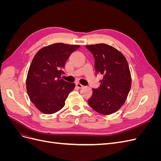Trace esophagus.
I'll return each mask as SVG.
<instances>
[{"mask_svg": "<svg viewBox=\"0 0 161 161\" xmlns=\"http://www.w3.org/2000/svg\"><path fill=\"white\" fill-rule=\"evenodd\" d=\"M76 86L78 87V88H79V89L82 88V87H83V85H82L80 83H79V82H78V83H76Z\"/></svg>", "mask_w": 161, "mask_h": 161, "instance_id": "obj_1", "label": "esophagus"}]
</instances>
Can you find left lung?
Listing matches in <instances>:
<instances>
[{
    "mask_svg": "<svg viewBox=\"0 0 161 161\" xmlns=\"http://www.w3.org/2000/svg\"><path fill=\"white\" fill-rule=\"evenodd\" d=\"M86 47L95 58L97 74L103 76L99 80V88L92 89L88 103L101 114H114L124 104L131 88L128 62L119 51L105 43L88 45Z\"/></svg>",
    "mask_w": 161,
    "mask_h": 161,
    "instance_id": "left-lung-1",
    "label": "left lung"
}]
</instances>
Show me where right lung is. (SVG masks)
Listing matches in <instances>:
<instances>
[{"label": "right lung", "mask_w": 161, "mask_h": 161, "mask_svg": "<svg viewBox=\"0 0 161 161\" xmlns=\"http://www.w3.org/2000/svg\"><path fill=\"white\" fill-rule=\"evenodd\" d=\"M79 45L56 43L43 47L33 58L26 80L29 97L45 114L60 111L75 84L61 79L65 63Z\"/></svg>", "instance_id": "add662e5"}]
</instances>
